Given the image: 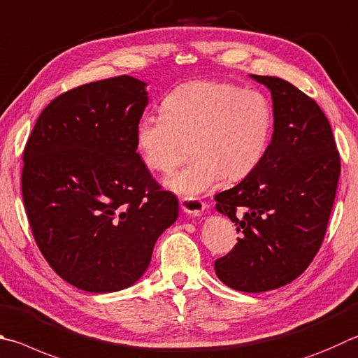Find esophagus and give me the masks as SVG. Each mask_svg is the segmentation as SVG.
<instances>
[{
	"label": "esophagus",
	"instance_id": "esophagus-1",
	"mask_svg": "<svg viewBox=\"0 0 358 358\" xmlns=\"http://www.w3.org/2000/svg\"><path fill=\"white\" fill-rule=\"evenodd\" d=\"M180 206H181V210H183L186 214H189V216H200L201 213L205 211V208H206V205H205V201H201L200 199H189V197H185V199H181L180 200Z\"/></svg>",
	"mask_w": 358,
	"mask_h": 358
}]
</instances>
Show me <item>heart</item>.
Masks as SVG:
<instances>
[{
    "mask_svg": "<svg viewBox=\"0 0 358 358\" xmlns=\"http://www.w3.org/2000/svg\"><path fill=\"white\" fill-rule=\"evenodd\" d=\"M274 111L257 89L217 81L187 83L161 101V115H144L136 127V148L152 172L169 173L192 145L191 166L166 181L175 194L194 199L224 177L250 175L268 152Z\"/></svg>",
    "mask_w": 358,
    "mask_h": 358,
    "instance_id": "heart-1",
    "label": "heart"
}]
</instances>
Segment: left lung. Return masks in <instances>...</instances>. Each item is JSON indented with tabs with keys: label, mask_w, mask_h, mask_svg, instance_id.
Wrapping results in <instances>:
<instances>
[{
	"label": "left lung",
	"mask_w": 358,
	"mask_h": 358,
	"mask_svg": "<svg viewBox=\"0 0 358 358\" xmlns=\"http://www.w3.org/2000/svg\"><path fill=\"white\" fill-rule=\"evenodd\" d=\"M250 78L269 89L274 131L255 171L214 197L216 210L241 233L214 269L227 287L263 292L292 282L313 262L341 164L332 128L313 99L282 78Z\"/></svg>",
	"instance_id": "8db88e82"
}]
</instances>
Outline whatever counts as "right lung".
<instances>
[{
	"label": "right lung",
	"instance_id": "right-lung-1",
	"mask_svg": "<svg viewBox=\"0 0 358 358\" xmlns=\"http://www.w3.org/2000/svg\"><path fill=\"white\" fill-rule=\"evenodd\" d=\"M133 76L84 84L43 109L23 152L22 192L36 243L57 275L89 292L131 287L178 217L136 152L148 105Z\"/></svg>",
	"mask_w": 358,
	"mask_h": 358
}]
</instances>
